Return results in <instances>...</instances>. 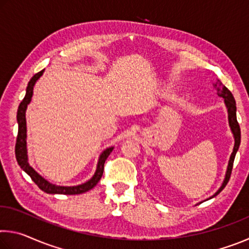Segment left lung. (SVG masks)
<instances>
[{"mask_svg": "<svg viewBox=\"0 0 249 249\" xmlns=\"http://www.w3.org/2000/svg\"><path fill=\"white\" fill-rule=\"evenodd\" d=\"M215 89H216L217 95L222 96V98H224L226 107H227V112H229V123H230V126H231V132H233V134H234L235 145H234L233 153H231V155L229 166H227V171H226V175H225L224 182H223L222 187L218 189V191L215 193V195H214L213 196H211V197L216 196L218 193H220L223 190V189L225 188V185L227 184V182H229V180L231 178V169H233L235 155H236V153H237V150L239 148V144H241V128H239V124L237 122V119H236V102H235L234 96H233V94H231V92L229 89H227L225 86H223L222 82L218 81V80H217L216 84H215Z\"/></svg>", "mask_w": 249, "mask_h": 249, "instance_id": "left-lung-1", "label": "left lung"}]
</instances>
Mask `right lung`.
Masks as SVG:
<instances>
[{
	"label": "right lung",
	"instance_id": "right-lung-1",
	"mask_svg": "<svg viewBox=\"0 0 249 249\" xmlns=\"http://www.w3.org/2000/svg\"><path fill=\"white\" fill-rule=\"evenodd\" d=\"M43 73H44V70H41L29 80L27 89H26V94H25L24 99L22 102H20L18 109V137H16V144H15L16 160H18L19 167L22 168V169L26 172L29 177H31L34 182L38 185V188L44 192L52 193V195H80V193H84L91 190V189L94 188L96 183L99 182L104 171L105 160H107L109 154L112 153L113 147H109V148L105 149L103 153L101 154L94 176L92 177L89 181H87L86 183H82L80 185H74V187H60V185H54V184L49 183L47 180H45L43 177H40L31 166H29L28 159H27V149H26V119H25V111H26L27 105L32 100L34 86H35L36 81L41 77V74Z\"/></svg>",
	"mask_w": 249,
	"mask_h": 249
}]
</instances>
